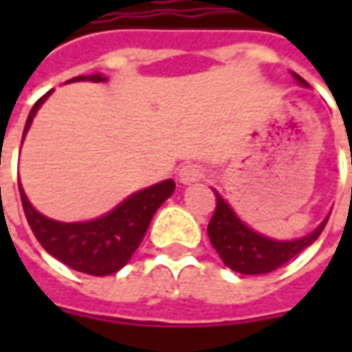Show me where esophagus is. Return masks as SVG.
<instances>
[{"mask_svg":"<svg viewBox=\"0 0 352 352\" xmlns=\"http://www.w3.org/2000/svg\"><path fill=\"white\" fill-rule=\"evenodd\" d=\"M204 168L199 166V164H184L182 168L178 170V180L182 184H194L197 180H201L204 178Z\"/></svg>","mask_w":352,"mask_h":352,"instance_id":"34e87169","label":"esophagus"}]
</instances>
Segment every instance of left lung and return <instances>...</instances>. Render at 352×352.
<instances>
[{
  "instance_id": "left-lung-1",
  "label": "left lung",
  "mask_w": 352,
  "mask_h": 352,
  "mask_svg": "<svg viewBox=\"0 0 352 352\" xmlns=\"http://www.w3.org/2000/svg\"><path fill=\"white\" fill-rule=\"evenodd\" d=\"M292 76L296 78V82L300 86H304V88L307 86V82L302 76L294 74V72ZM213 192H215L217 206H215V213L208 225V235H210L213 249L217 250L225 266H229L231 270L241 272V274L254 276V274H266V272L280 268L282 264H286L296 254L307 249L321 235L323 227L329 219V217H325L311 233L300 236V239L278 241V239L266 236L250 229L245 221H241V217L221 197V194L217 190H213Z\"/></svg>"
}]
</instances>
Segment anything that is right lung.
Instances as JSON below:
<instances>
[{"label": "right lung", "mask_w": 352, "mask_h": 352, "mask_svg": "<svg viewBox=\"0 0 352 352\" xmlns=\"http://www.w3.org/2000/svg\"><path fill=\"white\" fill-rule=\"evenodd\" d=\"M105 80L107 78L103 74H89L76 76L68 82H105ZM50 94L52 89L34 103L33 109L29 111L23 131V141L31 129L36 111L47 102ZM174 188H176L174 180H162L155 186H148L144 190L131 194L102 217L89 221H76V223L56 221L34 210L21 182L19 194L25 217L31 225L36 241L43 245V249L48 254H52L54 258H58L60 263L78 272L91 276H107L121 270L129 263L133 252L139 249L153 215L174 194Z\"/></svg>", "instance_id": "1"}]
</instances>
